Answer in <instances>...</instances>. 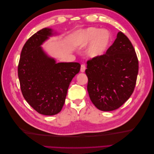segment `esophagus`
Segmentation results:
<instances>
[{
    "label": "esophagus",
    "mask_w": 154,
    "mask_h": 154,
    "mask_svg": "<svg viewBox=\"0 0 154 154\" xmlns=\"http://www.w3.org/2000/svg\"><path fill=\"white\" fill-rule=\"evenodd\" d=\"M85 69H86L85 65V64L81 65V72H82V73H83V72H85Z\"/></svg>",
    "instance_id": "obj_1"
}]
</instances>
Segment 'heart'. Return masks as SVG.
Returning <instances> with one entry per match:
<instances>
[{
	"label": "heart",
	"mask_w": 154,
	"mask_h": 154,
	"mask_svg": "<svg viewBox=\"0 0 154 154\" xmlns=\"http://www.w3.org/2000/svg\"><path fill=\"white\" fill-rule=\"evenodd\" d=\"M112 36L109 31L100 28L91 27L80 30L75 35L73 43L81 48L90 44L87 55L92 58L99 57L106 53L110 47Z\"/></svg>",
	"instance_id": "heart-1"
}]
</instances>
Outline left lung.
I'll list each match as a JSON object with an SVG mask.
<instances>
[{"instance_id": "obj_1", "label": "left lung", "mask_w": 154, "mask_h": 154, "mask_svg": "<svg viewBox=\"0 0 154 154\" xmlns=\"http://www.w3.org/2000/svg\"><path fill=\"white\" fill-rule=\"evenodd\" d=\"M85 73L91 100L98 109H119L132 95L138 73V60L134 48L119 32L106 54L87 61Z\"/></svg>"}]
</instances>
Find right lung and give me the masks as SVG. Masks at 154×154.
Listing matches in <instances>:
<instances>
[{"mask_svg": "<svg viewBox=\"0 0 154 154\" xmlns=\"http://www.w3.org/2000/svg\"><path fill=\"white\" fill-rule=\"evenodd\" d=\"M54 35L51 28L39 30L28 39L21 51L18 75L23 97L44 115H55L63 107L67 89L81 65L77 62L56 63L41 45Z\"/></svg>", "mask_w": 154, "mask_h": 154, "instance_id": "add662e5", "label": "right lung"}]
</instances>
